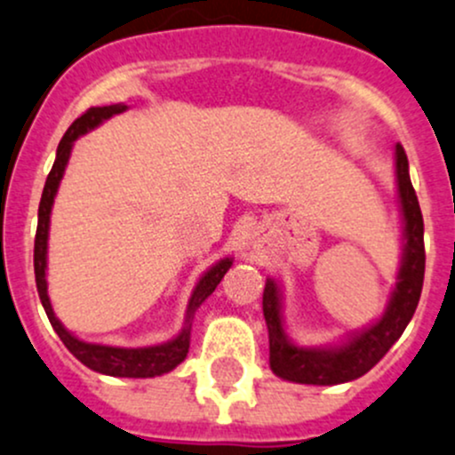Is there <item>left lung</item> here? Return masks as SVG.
<instances>
[{
	"label": "left lung",
	"instance_id": "8db88e82",
	"mask_svg": "<svg viewBox=\"0 0 455 455\" xmlns=\"http://www.w3.org/2000/svg\"><path fill=\"white\" fill-rule=\"evenodd\" d=\"M396 184L403 219H405V251L399 269V283L392 291L390 304L377 324L350 337L337 348H299L284 335L280 317V291L274 280H267L262 293V313L269 331V363L278 377L311 386H335L353 381L377 366L383 355L392 348L396 339L410 324L425 278V243H423V214L419 199L410 181V166L401 144H396Z\"/></svg>",
	"mask_w": 455,
	"mask_h": 455
}]
</instances>
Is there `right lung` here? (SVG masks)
Instances as JSON below:
<instances>
[{"label": "right lung", "mask_w": 455, "mask_h": 455, "mask_svg": "<svg viewBox=\"0 0 455 455\" xmlns=\"http://www.w3.org/2000/svg\"><path fill=\"white\" fill-rule=\"evenodd\" d=\"M124 105H109V107H92L87 109L81 118H76L65 131L63 140L59 142L56 148L54 166L50 171L48 180H45L44 195H41L39 204V223H36V236H35V278H36V291H39L41 304H44L48 320L65 344V348L74 355L81 363L87 368L96 370V372L109 374V377H129V379H147L157 377V374L171 372L172 368L180 366L188 355L190 346V326H193V315L196 308L201 307L205 298L217 289L226 271L232 267V260L223 259L219 260L204 278L199 280L196 289L193 291V298L188 302V313H186V326L175 339L166 341L159 346H148V348H116V346H100V344H87L74 337L72 332L65 331L63 324L56 320L52 304L48 298V283H45V254H48V228H50V212H52L54 195L59 190L60 177H63L65 166H68L69 153H72L74 140L78 135L87 133L89 129L98 126L102 120L111 118V116L124 111Z\"/></svg>", "instance_id": "obj_1"}]
</instances>
